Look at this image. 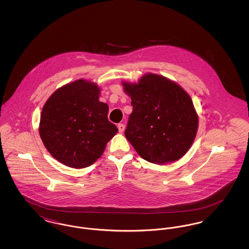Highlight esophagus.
Masks as SVG:
<instances>
[{
  "instance_id": "1",
  "label": "esophagus",
  "mask_w": 249,
  "mask_h": 249,
  "mask_svg": "<svg viewBox=\"0 0 249 249\" xmlns=\"http://www.w3.org/2000/svg\"><path fill=\"white\" fill-rule=\"evenodd\" d=\"M118 128H119V132L122 133L125 130V125L123 123H119V125H118Z\"/></svg>"
}]
</instances>
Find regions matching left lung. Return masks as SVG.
I'll list each match as a JSON object with an SVG mask.
<instances>
[{
	"mask_svg": "<svg viewBox=\"0 0 249 249\" xmlns=\"http://www.w3.org/2000/svg\"><path fill=\"white\" fill-rule=\"evenodd\" d=\"M133 107L125 136L143 160L165 164L188 152L199 119L192 100L178 83L163 75L145 73L137 83L122 82Z\"/></svg>",
	"mask_w": 249,
	"mask_h": 249,
	"instance_id": "8db88e82",
	"label": "left lung"
}]
</instances>
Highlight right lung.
Masks as SVG:
<instances>
[{
	"label": "right lung",
	"mask_w": 249,
	"mask_h": 249,
	"mask_svg": "<svg viewBox=\"0 0 249 249\" xmlns=\"http://www.w3.org/2000/svg\"><path fill=\"white\" fill-rule=\"evenodd\" d=\"M97 84L78 79L59 88L42 109L39 134L48 152L64 165L82 169L103 155L119 131L100 102Z\"/></svg>",
	"instance_id": "add662e5"
}]
</instances>
